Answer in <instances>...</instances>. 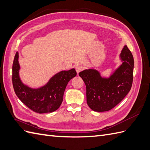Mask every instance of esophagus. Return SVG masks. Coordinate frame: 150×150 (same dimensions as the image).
<instances>
[{
    "label": "esophagus",
    "instance_id": "obj_1",
    "mask_svg": "<svg viewBox=\"0 0 150 150\" xmlns=\"http://www.w3.org/2000/svg\"><path fill=\"white\" fill-rule=\"evenodd\" d=\"M83 69H84V67L83 66H81V65H78V66L76 67V72H77L78 74L79 72L83 71Z\"/></svg>",
    "mask_w": 150,
    "mask_h": 150
}]
</instances>
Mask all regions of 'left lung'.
<instances>
[{
    "instance_id": "obj_1",
    "label": "left lung",
    "mask_w": 150,
    "mask_h": 150,
    "mask_svg": "<svg viewBox=\"0 0 150 150\" xmlns=\"http://www.w3.org/2000/svg\"><path fill=\"white\" fill-rule=\"evenodd\" d=\"M120 58L123 63L109 78H102L100 73L94 69L79 73L86 85L87 104L93 111H109L118 104L131 90L134 59L127 46L122 49Z\"/></svg>"
}]
</instances>
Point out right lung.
Listing matches in <instances>:
<instances>
[{"instance_id": "obj_1", "label": "right lung", "mask_w": 150, "mask_h": 150, "mask_svg": "<svg viewBox=\"0 0 150 150\" xmlns=\"http://www.w3.org/2000/svg\"><path fill=\"white\" fill-rule=\"evenodd\" d=\"M18 58L19 54L16 52L12 66V83L17 97L35 112L46 113L56 111L63 102L67 83L77 74L75 69L61 71L54 75L45 86L33 89L24 85L20 79Z\"/></svg>"}]
</instances>
